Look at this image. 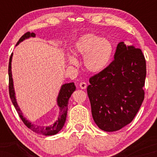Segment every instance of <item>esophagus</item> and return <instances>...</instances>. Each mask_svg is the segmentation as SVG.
I'll return each mask as SVG.
<instances>
[{"label":"esophagus","instance_id":"1","mask_svg":"<svg viewBox=\"0 0 157 157\" xmlns=\"http://www.w3.org/2000/svg\"><path fill=\"white\" fill-rule=\"evenodd\" d=\"M79 86H80V89H86V87H87V84H86V82H81Z\"/></svg>","mask_w":157,"mask_h":157}]
</instances>
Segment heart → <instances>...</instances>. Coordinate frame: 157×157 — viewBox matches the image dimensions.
Masks as SVG:
<instances>
[{"label":"heart","instance_id":"b5f03b06","mask_svg":"<svg viewBox=\"0 0 157 157\" xmlns=\"http://www.w3.org/2000/svg\"><path fill=\"white\" fill-rule=\"evenodd\" d=\"M76 56L84 57L83 64L87 71L99 73L109 66L113 55V46L109 39L102 38L93 33L82 35L75 43L73 49ZM70 64L77 63L74 56H68Z\"/></svg>","mask_w":157,"mask_h":157}]
</instances>
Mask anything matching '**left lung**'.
I'll use <instances>...</instances> for the list:
<instances>
[{
    "mask_svg": "<svg viewBox=\"0 0 157 157\" xmlns=\"http://www.w3.org/2000/svg\"><path fill=\"white\" fill-rule=\"evenodd\" d=\"M146 62L142 50L120 42L114 60L90 77L87 93L97 125L112 132L134 120L145 97Z\"/></svg>",
    "mask_w": 157,
    "mask_h": 157,
    "instance_id": "obj_1",
    "label": "left lung"
}]
</instances>
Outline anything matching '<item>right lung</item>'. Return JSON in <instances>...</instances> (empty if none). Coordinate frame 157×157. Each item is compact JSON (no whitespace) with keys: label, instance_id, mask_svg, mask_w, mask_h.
Listing matches in <instances>:
<instances>
[{"label":"right lung","instance_id":"1","mask_svg":"<svg viewBox=\"0 0 157 157\" xmlns=\"http://www.w3.org/2000/svg\"><path fill=\"white\" fill-rule=\"evenodd\" d=\"M30 37H35V34L32 32L30 33L29 32H26L23 35L22 37L20 38V40L17 41V45H18L20 43L22 42L25 39L29 38ZM12 54L10 56V62H9V91H10V97L11 100H12V103H13L14 106H15L16 111H17V113H18L19 117H21V120H22L23 123L27 128L31 129L32 131H35L36 133L38 134H41L45 136H52V135H55L60 131L61 129L63 127L65 122H66V115H67V110H68V100H69L70 97L72 94V93L76 89V86H75L74 82H70V83H66L63 85L61 87L60 93H59L58 97H57V105H58L59 108H60V116H59L58 120L56 121L55 123L52 125L48 126V127H40V126H37L32 124L31 122L26 120L24 117L23 116V113L20 110V108L17 105V101L15 99V90H14L13 87V80H12V66H11V63H12Z\"/></svg>","mask_w":157,"mask_h":157}]
</instances>
